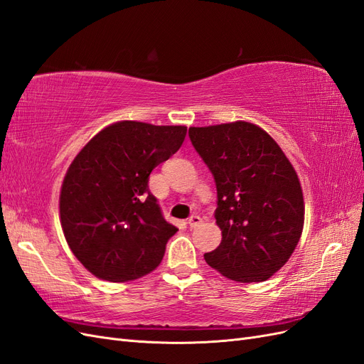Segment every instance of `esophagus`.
<instances>
[{"label": "esophagus", "mask_w": 364, "mask_h": 364, "mask_svg": "<svg viewBox=\"0 0 364 364\" xmlns=\"http://www.w3.org/2000/svg\"><path fill=\"white\" fill-rule=\"evenodd\" d=\"M186 223H188L190 225V228H196V226H199L200 223H202V218L199 217V215H191L190 218H188V222H186Z\"/></svg>", "instance_id": "obj_1"}]
</instances>
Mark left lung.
Segmentation results:
<instances>
[{
	"label": "left lung",
	"instance_id": "1",
	"mask_svg": "<svg viewBox=\"0 0 364 364\" xmlns=\"http://www.w3.org/2000/svg\"><path fill=\"white\" fill-rule=\"evenodd\" d=\"M188 135L217 186L222 243L205 261L237 282L269 279L289 261L304 228L293 165L266 130L246 121L190 127Z\"/></svg>",
	"mask_w": 364,
	"mask_h": 364
}]
</instances>
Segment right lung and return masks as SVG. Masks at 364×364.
<instances>
[{"instance_id": "right-lung-1", "label": "right lung", "mask_w": 364, "mask_h": 364, "mask_svg": "<svg viewBox=\"0 0 364 364\" xmlns=\"http://www.w3.org/2000/svg\"><path fill=\"white\" fill-rule=\"evenodd\" d=\"M185 135V126L118 121L71 162L59 197L60 225L75 258L97 278L126 282L159 266L178 228L164 218L149 176Z\"/></svg>"}]
</instances>
